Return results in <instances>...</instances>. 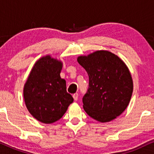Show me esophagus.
I'll return each mask as SVG.
<instances>
[{"instance_id":"obj_1","label":"esophagus","mask_w":154,"mask_h":154,"mask_svg":"<svg viewBox=\"0 0 154 154\" xmlns=\"http://www.w3.org/2000/svg\"><path fill=\"white\" fill-rule=\"evenodd\" d=\"M72 96H73V98H74V99H75V100H77V99H78V93H75V94H73Z\"/></svg>"}]
</instances>
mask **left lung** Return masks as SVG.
<instances>
[{
	"label": "left lung",
	"instance_id": "8db88e82",
	"mask_svg": "<svg viewBox=\"0 0 154 154\" xmlns=\"http://www.w3.org/2000/svg\"><path fill=\"white\" fill-rule=\"evenodd\" d=\"M77 61L89 77V87L82 98L84 110L100 122L114 119L125 110L132 94L128 68L118 56L106 51L79 56Z\"/></svg>",
	"mask_w": 154,
	"mask_h": 154
}]
</instances>
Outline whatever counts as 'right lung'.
Segmentation results:
<instances>
[{"label":"right lung","mask_w":154,"mask_h":154,"mask_svg":"<svg viewBox=\"0 0 154 154\" xmlns=\"http://www.w3.org/2000/svg\"><path fill=\"white\" fill-rule=\"evenodd\" d=\"M62 63L50 56L35 63L24 88L28 111L36 119L51 124L61 119L74 101L60 77Z\"/></svg>","instance_id":"add662e5"}]
</instances>
